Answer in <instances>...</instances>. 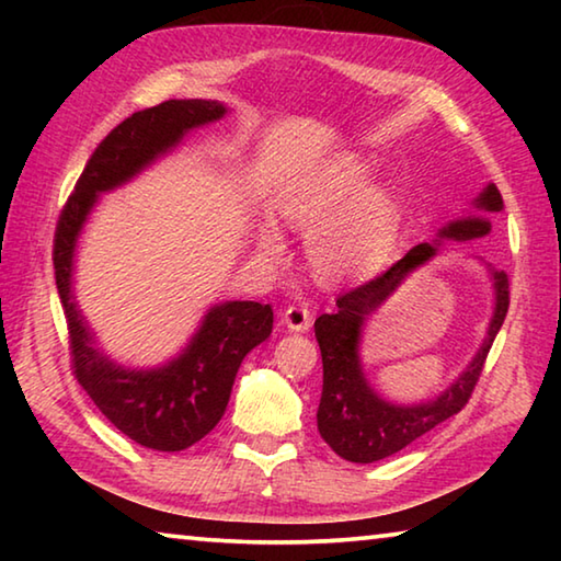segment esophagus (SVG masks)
Returning a JSON list of instances; mask_svg holds the SVG:
<instances>
[{
	"instance_id": "34e87169",
	"label": "esophagus",
	"mask_w": 561,
	"mask_h": 561,
	"mask_svg": "<svg viewBox=\"0 0 561 561\" xmlns=\"http://www.w3.org/2000/svg\"><path fill=\"white\" fill-rule=\"evenodd\" d=\"M282 321L289 331H301L304 334V331H309L311 327V314L307 307H301V304H291V307L282 311Z\"/></svg>"
}]
</instances>
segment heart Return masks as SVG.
<instances>
[{"label": "heart", "mask_w": 561, "mask_h": 561, "mask_svg": "<svg viewBox=\"0 0 561 561\" xmlns=\"http://www.w3.org/2000/svg\"><path fill=\"white\" fill-rule=\"evenodd\" d=\"M364 156L339 153L291 183L277 201V213L291 230L307 234V257L314 277L341 284L374 272L398 240L401 207L393 190L371 180ZM264 260H279L284 237L262 222L254 237Z\"/></svg>", "instance_id": "b5f03b06"}]
</instances>
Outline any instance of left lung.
Here are the masks:
<instances>
[{
	"mask_svg": "<svg viewBox=\"0 0 561 561\" xmlns=\"http://www.w3.org/2000/svg\"><path fill=\"white\" fill-rule=\"evenodd\" d=\"M470 205L472 213L440 227L433 242L413 247L391 270H386L376 279L360 284L356 289L341 294L334 314H321L314 321L321 364H324V386H321L317 425L329 448L348 462H376L403 450L405 445L421 438L423 433L433 431L435 425L460 413L462 405L468 403L474 383H478L488 351L510 307L507 274L497 272L490 264H485V267L492 291H495V307H492L485 339L474 351L470 364L462 368L460 376L445 391L421 403L388 401L368 383L364 360H360V341H364L366 321L403 287L415 270L425 267L438 254L443 242H470L490 234L492 225L488 215L500 213L505 207L495 183L482 187V193Z\"/></svg>",
	"mask_w": 561,
	"mask_h": 561,
	"instance_id": "obj_1",
	"label": "left lung"
}]
</instances>
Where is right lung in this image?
<instances>
[{
  "mask_svg": "<svg viewBox=\"0 0 561 561\" xmlns=\"http://www.w3.org/2000/svg\"><path fill=\"white\" fill-rule=\"evenodd\" d=\"M227 113L225 103L205 99L165 101L133 113L91 156L56 225V289L69 321L73 374L99 411L150 450H185L220 423L244 356L272 334V307L260 301L213 304L180 354L158 366H123L101 348L76 301V252L101 195L128 185L173 153L190 130L210 126Z\"/></svg>",
  "mask_w": 561,
  "mask_h": 561,
  "instance_id": "obj_1",
  "label": "right lung"
}]
</instances>
